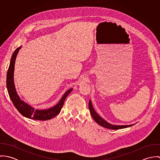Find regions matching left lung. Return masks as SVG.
Segmentation results:
<instances>
[{
  "instance_id": "obj_1",
  "label": "left lung",
  "mask_w": 160,
  "mask_h": 160,
  "mask_svg": "<svg viewBox=\"0 0 160 160\" xmlns=\"http://www.w3.org/2000/svg\"><path fill=\"white\" fill-rule=\"evenodd\" d=\"M89 108L90 112H91L92 118L94 119V121L97 124H98L99 125H100L101 126H102L103 128L117 130V129H121L129 128V127H131L135 124H129V125H114V124H112L108 122L104 119H103L100 116H99L98 114L95 112V110L93 108V107L92 105L91 99L89 100Z\"/></svg>"
}]
</instances>
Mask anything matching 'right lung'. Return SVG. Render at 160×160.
Here are the masks:
<instances>
[{
  "label": "right lung",
  "mask_w": 160,
  "mask_h": 160,
  "mask_svg": "<svg viewBox=\"0 0 160 160\" xmlns=\"http://www.w3.org/2000/svg\"><path fill=\"white\" fill-rule=\"evenodd\" d=\"M22 47V46H20L14 51L10 60V65L7 74V88L8 95L16 108L24 117L34 120L41 121L50 119L60 113L66 98L69 94V93L72 91V88L69 89L67 91L65 92L62 98L57 105L47 109H35L34 107H32L22 100L17 93L14 83V70L15 60L18 52Z\"/></svg>",
  "instance_id": "1"
}]
</instances>
